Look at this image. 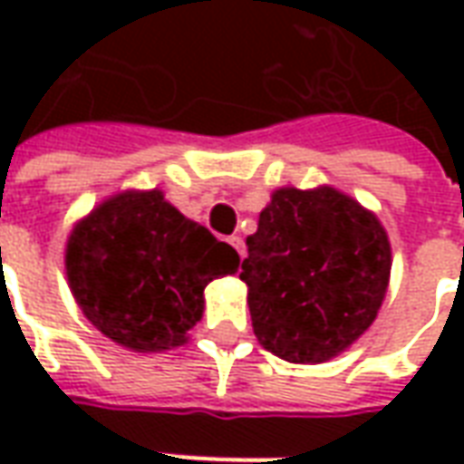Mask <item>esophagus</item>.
Segmentation results:
<instances>
[{"label": "esophagus", "mask_w": 464, "mask_h": 464, "mask_svg": "<svg viewBox=\"0 0 464 464\" xmlns=\"http://www.w3.org/2000/svg\"><path fill=\"white\" fill-rule=\"evenodd\" d=\"M228 243H231L233 248L238 251V256H241V258H243V253H246V243H243L241 236H231V238H228Z\"/></svg>", "instance_id": "34e87169"}]
</instances>
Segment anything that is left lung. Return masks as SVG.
<instances>
[{
  "label": "left lung",
  "mask_w": 464,
  "mask_h": 464,
  "mask_svg": "<svg viewBox=\"0 0 464 464\" xmlns=\"http://www.w3.org/2000/svg\"><path fill=\"white\" fill-rule=\"evenodd\" d=\"M241 281L256 338L288 362H325L375 321L388 291L380 221L335 188H281L248 236Z\"/></svg>",
  "instance_id": "8db88e82"
}]
</instances>
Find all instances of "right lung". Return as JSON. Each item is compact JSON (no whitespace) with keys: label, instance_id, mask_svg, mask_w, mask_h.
<instances>
[{"label":"right lung","instance_id":"right-lung-1","mask_svg":"<svg viewBox=\"0 0 464 464\" xmlns=\"http://www.w3.org/2000/svg\"><path fill=\"white\" fill-rule=\"evenodd\" d=\"M238 261L228 243L181 216L161 191L109 198L66 246L79 308L106 338L139 353L181 345L201 321L203 288Z\"/></svg>","mask_w":464,"mask_h":464}]
</instances>
